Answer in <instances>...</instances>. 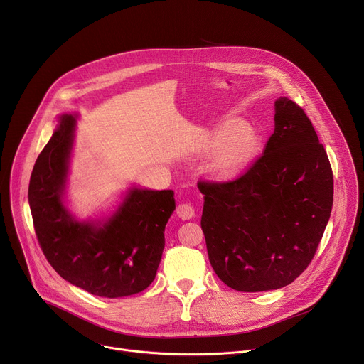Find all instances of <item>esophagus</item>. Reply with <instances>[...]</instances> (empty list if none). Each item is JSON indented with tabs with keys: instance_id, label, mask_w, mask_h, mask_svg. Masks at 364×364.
<instances>
[{
	"instance_id": "esophagus-1",
	"label": "esophagus",
	"mask_w": 364,
	"mask_h": 364,
	"mask_svg": "<svg viewBox=\"0 0 364 364\" xmlns=\"http://www.w3.org/2000/svg\"><path fill=\"white\" fill-rule=\"evenodd\" d=\"M177 216L183 220H190L194 216V207L188 203H183L177 207Z\"/></svg>"
}]
</instances>
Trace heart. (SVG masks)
Returning <instances> with one entry per match:
<instances>
[{"instance_id": "b5f03b06", "label": "heart", "mask_w": 364, "mask_h": 364, "mask_svg": "<svg viewBox=\"0 0 364 364\" xmlns=\"http://www.w3.org/2000/svg\"><path fill=\"white\" fill-rule=\"evenodd\" d=\"M262 136L240 118L220 121L198 144L203 155L213 154L207 173L216 180L230 178L243 171L261 151Z\"/></svg>"}]
</instances>
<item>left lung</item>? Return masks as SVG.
<instances>
[{
	"label": "left lung",
	"instance_id": "left-lung-1",
	"mask_svg": "<svg viewBox=\"0 0 364 364\" xmlns=\"http://www.w3.org/2000/svg\"><path fill=\"white\" fill-rule=\"evenodd\" d=\"M265 152L229 183H198L201 229L216 275L240 292L279 289L309 265L333 207V171L295 102L275 100Z\"/></svg>",
	"mask_w": 364,
	"mask_h": 364
}]
</instances>
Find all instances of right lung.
Instances as JSON below:
<instances>
[{
	"label": "right lung",
	"instance_id": "obj_1",
	"mask_svg": "<svg viewBox=\"0 0 364 364\" xmlns=\"http://www.w3.org/2000/svg\"><path fill=\"white\" fill-rule=\"evenodd\" d=\"M79 114H62L34 164L28 203L36 235L53 269L72 285L103 298L148 288L157 275L164 230L176 210L173 190L131 186L100 219H77L66 188Z\"/></svg>",
	"mask_w": 364,
	"mask_h": 364
}]
</instances>
